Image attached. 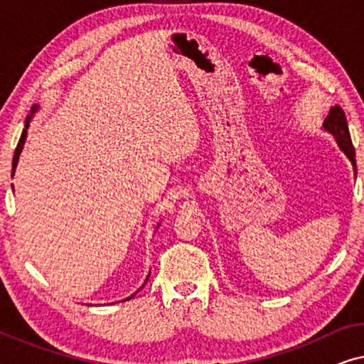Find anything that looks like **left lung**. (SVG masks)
<instances>
[{
    "label": "left lung",
    "instance_id": "8db88e82",
    "mask_svg": "<svg viewBox=\"0 0 364 364\" xmlns=\"http://www.w3.org/2000/svg\"><path fill=\"white\" fill-rule=\"evenodd\" d=\"M323 127L326 129L328 132H331L335 136L338 146L343 152L346 154V157L350 159L353 167L356 171V159H355V147H353L351 142V136L350 131H348V122H346V116L343 112V109L340 106H335L328 114V117L323 122Z\"/></svg>",
    "mask_w": 364,
    "mask_h": 364
}]
</instances>
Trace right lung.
<instances>
[{
	"mask_svg": "<svg viewBox=\"0 0 364 364\" xmlns=\"http://www.w3.org/2000/svg\"><path fill=\"white\" fill-rule=\"evenodd\" d=\"M38 109V106H33V109H31V114H34V111H36ZM29 119H31V116H28V121ZM28 121H26V129H28ZM26 129H24L23 131V134H21V137H19V142H18V146H16V151H14V156H13V173H14V168H16V166H18V159H19V154H21V149H23V146H24V141H26ZM149 280V278H147ZM146 280V282H147ZM134 296V295H132ZM131 296V298H132ZM131 298H127V300H131Z\"/></svg>",
	"mask_w": 364,
	"mask_h": 364,
	"instance_id": "obj_1",
	"label": "right lung"
}]
</instances>
